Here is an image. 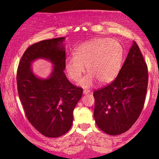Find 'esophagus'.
Wrapping results in <instances>:
<instances>
[{
	"label": "esophagus",
	"mask_w": 159,
	"mask_h": 159,
	"mask_svg": "<svg viewBox=\"0 0 159 159\" xmlns=\"http://www.w3.org/2000/svg\"><path fill=\"white\" fill-rule=\"evenodd\" d=\"M89 92H90L89 90H87V89H84V91H83V93H84V94H89Z\"/></svg>",
	"instance_id": "1"
}]
</instances>
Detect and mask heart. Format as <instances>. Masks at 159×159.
<instances>
[{
    "instance_id": "b5f03b06",
    "label": "heart",
    "mask_w": 159,
    "mask_h": 159,
    "mask_svg": "<svg viewBox=\"0 0 159 159\" xmlns=\"http://www.w3.org/2000/svg\"><path fill=\"white\" fill-rule=\"evenodd\" d=\"M74 57L65 61V69L70 79L78 81L85 71L89 73L80 81L84 88H90L98 81L108 84L119 73L124 49L118 41L98 38L81 44L74 51Z\"/></svg>"
}]
</instances>
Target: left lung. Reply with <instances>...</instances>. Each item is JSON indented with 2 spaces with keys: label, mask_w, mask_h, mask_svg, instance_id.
Here are the masks:
<instances>
[{
  "label": "left lung",
  "mask_w": 159,
  "mask_h": 159,
  "mask_svg": "<svg viewBox=\"0 0 159 159\" xmlns=\"http://www.w3.org/2000/svg\"><path fill=\"white\" fill-rule=\"evenodd\" d=\"M148 81V67L134 41L116 78L93 93L98 127L111 135L128 131L143 109Z\"/></svg>",
  "instance_id": "8db88e82"
}]
</instances>
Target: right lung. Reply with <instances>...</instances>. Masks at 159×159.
<instances>
[{"instance_id":"obj_1","label":"right lung","mask_w":159,"mask_h":159,"mask_svg":"<svg viewBox=\"0 0 159 159\" xmlns=\"http://www.w3.org/2000/svg\"><path fill=\"white\" fill-rule=\"evenodd\" d=\"M65 38L44 40L27 48L17 71V91L25 115L37 131L46 137L57 138L69 131L73 111L82 96L83 89L65 76ZM38 58L54 65L51 75L41 80L33 75L31 62Z\"/></svg>"}]
</instances>
